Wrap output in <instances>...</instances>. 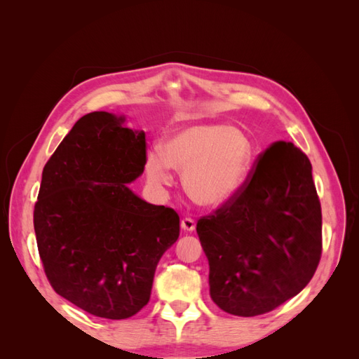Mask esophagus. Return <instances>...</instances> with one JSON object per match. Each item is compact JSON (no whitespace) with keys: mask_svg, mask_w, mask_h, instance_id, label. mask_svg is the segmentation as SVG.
Wrapping results in <instances>:
<instances>
[{"mask_svg":"<svg viewBox=\"0 0 359 359\" xmlns=\"http://www.w3.org/2000/svg\"><path fill=\"white\" fill-rule=\"evenodd\" d=\"M196 227V222H194L191 217H186V219L181 220V229H184L186 232H191Z\"/></svg>","mask_w":359,"mask_h":359,"instance_id":"esophagus-1","label":"esophagus"}]
</instances>
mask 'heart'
Returning <instances> with one entry per match:
<instances>
[{
	"instance_id": "obj_1",
	"label": "heart",
	"mask_w": 359,
	"mask_h": 359,
	"mask_svg": "<svg viewBox=\"0 0 359 359\" xmlns=\"http://www.w3.org/2000/svg\"><path fill=\"white\" fill-rule=\"evenodd\" d=\"M252 147L235 127L201 124L180 130L169 137L163 153L153 149L147 157L148 178L170 186L172 168L184 172V186L194 202L220 206L244 181Z\"/></svg>"
}]
</instances>
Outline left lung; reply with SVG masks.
Returning <instances> with one entry per match:
<instances>
[{"instance_id": "1", "label": "left lung", "mask_w": 359, "mask_h": 359, "mask_svg": "<svg viewBox=\"0 0 359 359\" xmlns=\"http://www.w3.org/2000/svg\"><path fill=\"white\" fill-rule=\"evenodd\" d=\"M210 295L223 311H273L309 285L322 256V211L309 157L278 140L233 196L198 220Z\"/></svg>"}]
</instances>
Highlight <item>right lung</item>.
Wrapping results in <instances>:
<instances>
[{
  "instance_id": "add662e5",
  "label": "right lung",
  "mask_w": 359,
  "mask_h": 359,
  "mask_svg": "<svg viewBox=\"0 0 359 359\" xmlns=\"http://www.w3.org/2000/svg\"><path fill=\"white\" fill-rule=\"evenodd\" d=\"M91 112L76 121L43 168L34 231L58 295L104 319H127L151 297L163 253L178 240L175 210L137 198L126 184L145 169L144 132Z\"/></svg>"
}]
</instances>
